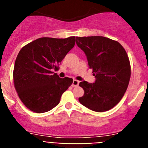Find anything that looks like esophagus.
Listing matches in <instances>:
<instances>
[{"instance_id": "1", "label": "esophagus", "mask_w": 148, "mask_h": 148, "mask_svg": "<svg viewBox=\"0 0 148 148\" xmlns=\"http://www.w3.org/2000/svg\"><path fill=\"white\" fill-rule=\"evenodd\" d=\"M79 84V82L77 80H73V84H72V86H73V87H77V86Z\"/></svg>"}]
</instances>
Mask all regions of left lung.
<instances>
[{
  "label": "left lung",
  "instance_id": "8db88e82",
  "mask_svg": "<svg viewBox=\"0 0 148 148\" xmlns=\"http://www.w3.org/2000/svg\"><path fill=\"white\" fill-rule=\"evenodd\" d=\"M95 75L94 83H79L84 94L79 102L91 110L112 109L125 95L130 78V64L126 51L119 42L103 36L76 37Z\"/></svg>",
  "mask_w": 148,
  "mask_h": 148
}]
</instances>
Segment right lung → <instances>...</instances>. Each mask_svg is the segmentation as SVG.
Listing matches in <instances>:
<instances>
[{
    "mask_svg": "<svg viewBox=\"0 0 148 148\" xmlns=\"http://www.w3.org/2000/svg\"><path fill=\"white\" fill-rule=\"evenodd\" d=\"M75 36L66 38H40L27 44L15 60L13 79L18 96L30 110L49 111L60 102L73 78H61L57 70L75 45Z\"/></svg>",
    "mask_w": 148,
    "mask_h": 148,
    "instance_id": "obj_1",
    "label": "right lung"
}]
</instances>
